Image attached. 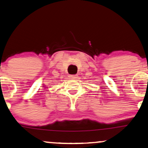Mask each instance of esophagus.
<instances>
[{"mask_svg":"<svg viewBox=\"0 0 148 148\" xmlns=\"http://www.w3.org/2000/svg\"><path fill=\"white\" fill-rule=\"evenodd\" d=\"M78 77V75H70V78L71 79H75Z\"/></svg>","mask_w":148,"mask_h":148,"instance_id":"1","label":"esophagus"}]
</instances>
